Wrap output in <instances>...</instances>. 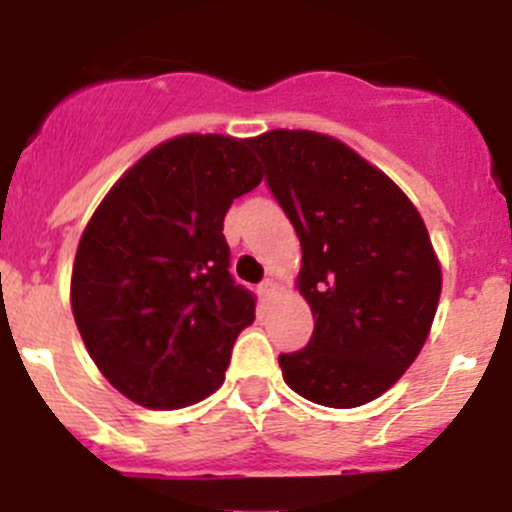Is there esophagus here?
Listing matches in <instances>:
<instances>
[{
    "instance_id": "obj_1",
    "label": "esophagus",
    "mask_w": 512,
    "mask_h": 512,
    "mask_svg": "<svg viewBox=\"0 0 512 512\" xmlns=\"http://www.w3.org/2000/svg\"><path fill=\"white\" fill-rule=\"evenodd\" d=\"M261 295H264V300H274V297L279 295V284L274 282V279H266V282L261 284Z\"/></svg>"
}]
</instances>
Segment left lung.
Wrapping results in <instances>:
<instances>
[{
    "label": "left lung",
    "mask_w": 512,
    "mask_h": 512,
    "mask_svg": "<svg viewBox=\"0 0 512 512\" xmlns=\"http://www.w3.org/2000/svg\"><path fill=\"white\" fill-rule=\"evenodd\" d=\"M302 246L297 289L315 330L279 356L284 382L325 408H359L405 374L431 333L441 264L423 217L390 176L312 130L251 138Z\"/></svg>",
    "instance_id": "8db88e82"
}]
</instances>
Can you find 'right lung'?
Listing matches in <instances>:
<instances>
[{"label":"right lung","instance_id":"add662e5","mask_svg":"<svg viewBox=\"0 0 512 512\" xmlns=\"http://www.w3.org/2000/svg\"><path fill=\"white\" fill-rule=\"evenodd\" d=\"M264 179L251 138L164 140L104 194L81 233L71 310L117 392L151 410L187 408L223 384L256 300L230 277L223 220Z\"/></svg>","mask_w":512,"mask_h":512}]
</instances>
